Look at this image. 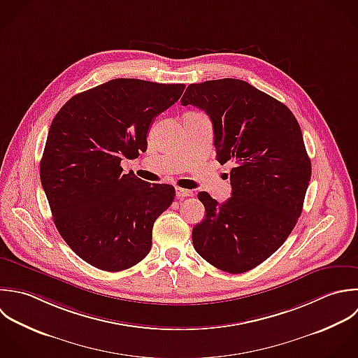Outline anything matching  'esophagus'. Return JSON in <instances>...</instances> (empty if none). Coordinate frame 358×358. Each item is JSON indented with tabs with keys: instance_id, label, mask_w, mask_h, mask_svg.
I'll return each instance as SVG.
<instances>
[{
	"instance_id": "34e87169",
	"label": "esophagus",
	"mask_w": 358,
	"mask_h": 358,
	"mask_svg": "<svg viewBox=\"0 0 358 358\" xmlns=\"http://www.w3.org/2000/svg\"><path fill=\"white\" fill-rule=\"evenodd\" d=\"M194 194H192V191H189V189H182V188H177L176 189V196L178 198V199H182V198H187V196H192Z\"/></svg>"
}]
</instances>
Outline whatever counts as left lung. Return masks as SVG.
Returning a JSON list of instances; mask_svg holds the SVG:
<instances>
[{
    "label": "left lung",
    "instance_id": "8db88e82",
    "mask_svg": "<svg viewBox=\"0 0 358 358\" xmlns=\"http://www.w3.org/2000/svg\"><path fill=\"white\" fill-rule=\"evenodd\" d=\"M182 106L212 120L216 156L231 162V198L199 192L206 216L192 230L196 252L215 268L244 273L266 261L293 231L311 180V160L293 113L241 79L192 83Z\"/></svg>",
    "mask_w": 358,
    "mask_h": 358
}]
</instances>
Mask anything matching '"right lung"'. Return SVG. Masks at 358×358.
<instances>
[{
  "label": "right lung",
  "instance_id": "add662e5",
  "mask_svg": "<svg viewBox=\"0 0 358 358\" xmlns=\"http://www.w3.org/2000/svg\"><path fill=\"white\" fill-rule=\"evenodd\" d=\"M184 89L118 78L75 94L54 117L40 180L58 233L89 265L120 272L149 254L153 223L176 189L122 174L121 160L148 149L152 121Z\"/></svg>",
  "mask_w": 358,
  "mask_h": 358
}]
</instances>
